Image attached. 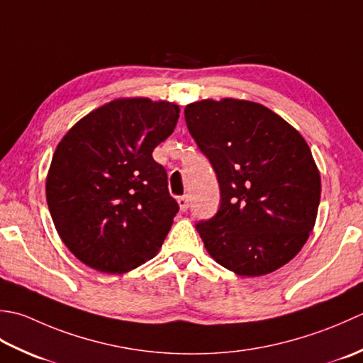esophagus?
<instances>
[{
	"label": "esophagus",
	"mask_w": 363,
	"mask_h": 363,
	"mask_svg": "<svg viewBox=\"0 0 363 363\" xmlns=\"http://www.w3.org/2000/svg\"><path fill=\"white\" fill-rule=\"evenodd\" d=\"M177 202H179V206L182 211H186L188 206H189V201H188V196H180L177 199Z\"/></svg>",
	"instance_id": "obj_1"
}]
</instances>
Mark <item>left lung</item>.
<instances>
[{"instance_id": "1", "label": "left lung", "mask_w": 363, "mask_h": 363, "mask_svg": "<svg viewBox=\"0 0 363 363\" xmlns=\"http://www.w3.org/2000/svg\"><path fill=\"white\" fill-rule=\"evenodd\" d=\"M216 172L220 205L196 228L208 254L246 277L286 264L313 230L321 179L306 139L260 103L223 99L184 108Z\"/></svg>"}]
</instances>
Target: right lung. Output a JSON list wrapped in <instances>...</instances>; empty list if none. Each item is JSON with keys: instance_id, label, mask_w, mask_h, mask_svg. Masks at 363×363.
<instances>
[{"instance_id": "add662e5", "label": "right lung", "mask_w": 363, "mask_h": 363, "mask_svg": "<svg viewBox=\"0 0 363 363\" xmlns=\"http://www.w3.org/2000/svg\"><path fill=\"white\" fill-rule=\"evenodd\" d=\"M179 117L174 103L119 99L89 113L57 144L47 202L78 260L123 274L158 254L179 203L152 152L172 135Z\"/></svg>"}]
</instances>
